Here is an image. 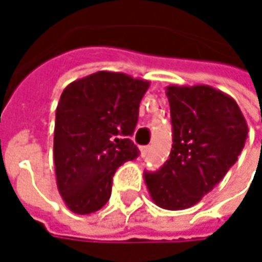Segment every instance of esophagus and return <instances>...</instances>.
Masks as SVG:
<instances>
[{
	"instance_id": "esophagus-1",
	"label": "esophagus",
	"mask_w": 262,
	"mask_h": 262,
	"mask_svg": "<svg viewBox=\"0 0 262 262\" xmlns=\"http://www.w3.org/2000/svg\"><path fill=\"white\" fill-rule=\"evenodd\" d=\"M150 148H151L150 145H147V147H142V148H141V156H142V158L148 156V153H150Z\"/></svg>"
}]
</instances>
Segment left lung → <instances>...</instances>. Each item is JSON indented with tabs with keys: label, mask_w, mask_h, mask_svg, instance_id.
Wrapping results in <instances>:
<instances>
[{
	"label": "left lung",
	"mask_w": 262,
	"mask_h": 262,
	"mask_svg": "<svg viewBox=\"0 0 262 262\" xmlns=\"http://www.w3.org/2000/svg\"><path fill=\"white\" fill-rule=\"evenodd\" d=\"M173 145L170 158L144 179L153 202L168 211L195 205L234 165L247 123L234 98L211 86H168Z\"/></svg>",
	"instance_id": "1"
}]
</instances>
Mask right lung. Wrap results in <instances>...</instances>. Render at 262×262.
Listing matches in <instances>:
<instances>
[{"label": "right lung", "mask_w": 262, "mask_h": 262, "mask_svg": "<svg viewBox=\"0 0 262 262\" xmlns=\"http://www.w3.org/2000/svg\"><path fill=\"white\" fill-rule=\"evenodd\" d=\"M147 80L98 71L68 84L56 109L54 167L59 192L80 215L101 209L120 165L139 156L132 142Z\"/></svg>", "instance_id": "right-lung-1"}]
</instances>
